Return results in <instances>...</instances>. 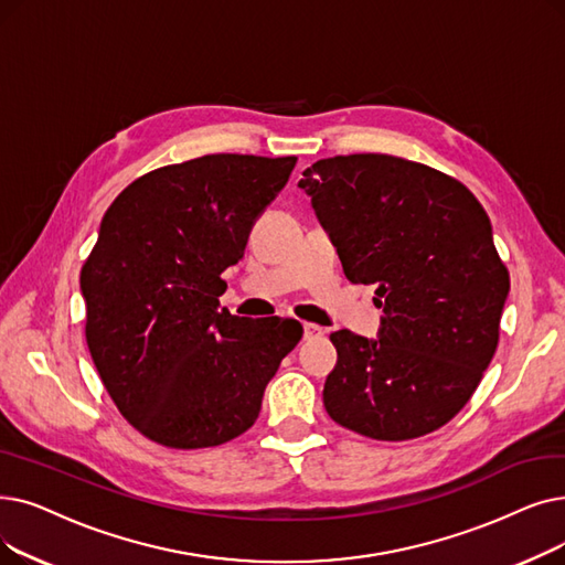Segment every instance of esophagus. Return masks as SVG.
<instances>
[{
  "label": "esophagus",
  "instance_id": "1",
  "mask_svg": "<svg viewBox=\"0 0 565 565\" xmlns=\"http://www.w3.org/2000/svg\"><path fill=\"white\" fill-rule=\"evenodd\" d=\"M302 330H305V339H316V337H323V334H326L323 328H318V326H313V323H305Z\"/></svg>",
  "mask_w": 565,
  "mask_h": 565
}]
</instances>
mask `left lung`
Returning <instances> with one entry per match:
<instances>
[{"label":"left lung","instance_id":"obj_1","mask_svg":"<svg viewBox=\"0 0 565 565\" xmlns=\"http://www.w3.org/2000/svg\"><path fill=\"white\" fill-rule=\"evenodd\" d=\"M298 182L330 233L343 275L376 284L379 339L330 334V418L376 440L450 423L499 343L510 277L476 195L425 163L390 154L316 161Z\"/></svg>","mask_w":565,"mask_h":565}]
</instances>
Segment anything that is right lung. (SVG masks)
Wrapping results in <instances>:
<instances>
[{"mask_svg": "<svg viewBox=\"0 0 565 565\" xmlns=\"http://www.w3.org/2000/svg\"><path fill=\"white\" fill-rule=\"evenodd\" d=\"M296 157L205 154L152 170L106 210L81 273L85 337L110 399L142 436L178 450L247 431L302 326L218 311L222 273Z\"/></svg>", "mask_w": 565, "mask_h": 565, "instance_id": "obj_1", "label": "right lung"}]
</instances>
